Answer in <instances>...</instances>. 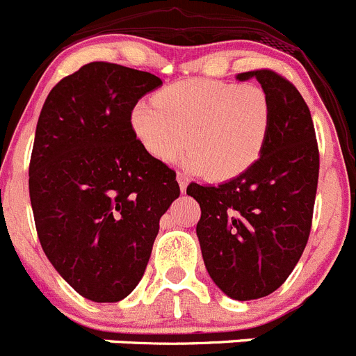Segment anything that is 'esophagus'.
<instances>
[{"mask_svg": "<svg viewBox=\"0 0 356 356\" xmlns=\"http://www.w3.org/2000/svg\"><path fill=\"white\" fill-rule=\"evenodd\" d=\"M177 181H179V188H181V191L184 193L186 188H188V177L182 174H177Z\"/></svg>", "mask_w": 356, "mask_h": 356, "instance_id": "esophagus-1", "label": "esophagus"}]
</instances>
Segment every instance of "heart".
I'll return each mask as SVG.
<instances>
[{
	"mask_svg": "<svg viewBox=\"0 0 356 356\" xmlns=\"http://www.w3.org/2000/svg\"><path fill=\"white\" fill-rule=\"evenodd\" d=\"M131 129L143 149L172 163L188 147L184 165L214 181L246 172L270 133L268 95L255 85L191 79L142 99L131 110Z\"/></svg>",
	"mask_w": 356,
	"mask_h": 356,
	"instance_id": "heart-1",
	"label": "heart"
}]
</instances>
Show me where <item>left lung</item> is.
I'll return each instance as SVG.
<instances>
[{
    "label": "left lung",
    "instance_id": "8db88e82",
    "mask_svg": "<svg viewBox=\"0 0 356 356\" xmlns=\"http://www.w3.org/2000/svg\"><path fill=\"white\" fill-rule=\"evenodd\" d=\"M257 79L271 108L262 154L248 170L218 186L191 182L200 204L197 236L204 264L223 293L248 302L286 282L305 250L318 190L319 152L312 117L293 83L268 69Z\"/></svg>",
    "mask_w": 356,
    "mask_h": 356
}]
</instances>
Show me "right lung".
<instances>
[{"label":"right lung","instance_id":"obj_1","mask_svg":"<svg viewBox=\"0 0 356 356\" xmlns=\"http://www.w3.org/2000/svg\"><path fill=\"white\" fill-rule=\"evenodd\" d=\"M158 76L92 62L47 95L35 131L30 200L38 239L76 293L120 302L145 273L159 218L181 190L147 152L131 110Z\"/></svg>","mask_w":356,"mask_h":356}]
</instances>
